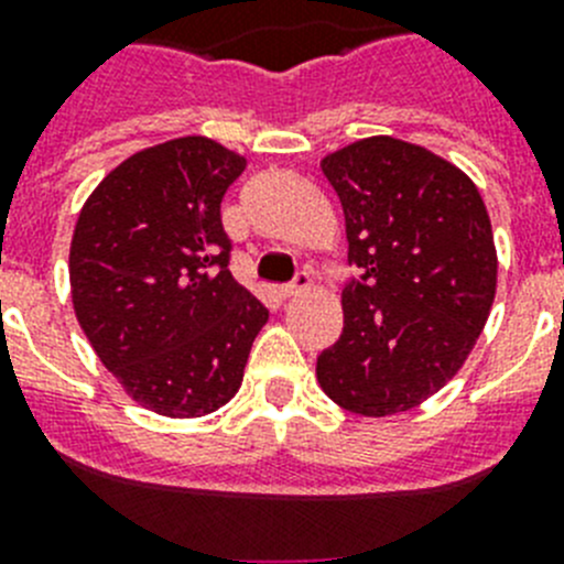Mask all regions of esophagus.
Instances as JSON below:
<instances>
[{"label":"esophagus","instance_id":"obj_1","mask_svg":"<svg viewBox=\"0 0 564 564\" xmlns=\"http://www.w3.org/2000/svg\"><path fill=\"white\" fill-rule=\"evenodd\" d=\"M307 288H311V273L302 271V273H296V279H293L291 285L279 288V293H282L285 299H291V296H299V293H305Z\"/></svg>","mask_w":564,"mask_h":564}]
</instances>
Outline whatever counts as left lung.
<instances>
[{
  "label": "left lung",
  "instance_id": "1",
  "mask_svg": "<svg viewBox=\"0 0 564 564\" xmlns=\"http://www.w3.org/2000/svg\"><path fill=\"white\" fill-rule=\"evenodd\" d=\"M344 208V330L316 361L330 401L364 417L406 412L452 381L495 305L486 203L441 154L372 134L322 158Z\"/></svg>",
  "mask_w": 564,
  "mask_h": 564
}]
</instances>
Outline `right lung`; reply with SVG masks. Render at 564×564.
<instances>
[{"mask_svg":"<svg viewBox=\"0 0 564 564\" xmlns=\"http://www.w3.org/2000/svg\"><path fill=\"white\" fill-rule=\"evenodd\" d=\"M242 169L246 158L212 138H174L118 163L78 214V325L127 395L158 415L226 406L268 322L228 271L220 203Z\"/></svg>","mask_w":564,"mask_h":564,"instance_id":"obj_1","label":"right lung"}]
</instances>
